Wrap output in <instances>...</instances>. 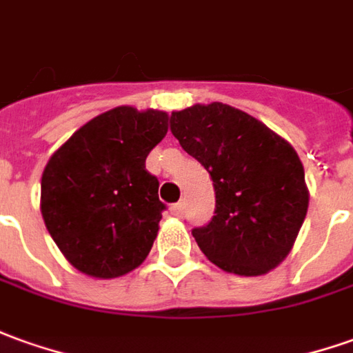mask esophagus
<instances>
[{
    "label": "esophagus",
    "mask_w": 353,
    "mask_h": 353,
    "mask_svg": "<svg viewBox=\"0 0 353 353\" xmlns=\"http://www.w3.org/2000/svg\"><path fill=\"white\" fill-rule=\"evenodd\" d=\"M171 211H172V215H174V217H184V203H182V201H179V203H174V205H172L171 208Z\"/></svg>",
    "instance_id": "34e87169"
}]
</instances>
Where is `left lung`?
Listing matches in <instances>:
<instances>
[{
    "instance_id": "obj_1",
    "label": "left lung",
    "mask_w": 353,
    "mask_h": 353,
    "mask_svg": "<svg viewBox=\"0 0 353 353\" xmlns=\"http://www.w3.org/2000/svg\"><path fill=\"white\" fill-rule=\"evenodd\" d=\"M171 132L215 188V215L192 230L201 252L227 273H269L290 254L310 205L296 150L255 117L219 101L172 111Z\"/></svg>"
}]
</instances>
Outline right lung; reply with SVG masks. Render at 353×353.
Instances as JSON below:
<instances>
[{
  "mask_svg": "<svg viewBox=\"0 0 353 353\" xmlns=\"http://www.w3.org/2000/svg\"><path fill=\"white\" fill-rule=\"evenodd\" d=\"M169 115L121 105L80 126L50 157L40 209L48 232L80 273L117 279L144 261L159 230V181L145 157Z\"/></svg>",
  "mask_w": 353,
  "mask_h": 353,
  "instance_id": "right-lung-1",
  "label": "right lung"
}]
</instances>
